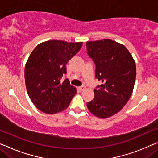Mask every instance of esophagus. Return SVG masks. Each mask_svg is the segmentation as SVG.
I'll return each instance as SVG.
<instances>
[{
	"label": "esophagus",
	"instance_id": "1",
	"mask_svg": "<svg viewBox=\"0 0 158 158\" xmlns=\"http://www.w3.org/2000/svg\"><path fill=\"white\" fill-rule=\"evenodd\" d=\"M85 89V86H81V87H78V89H79V90H81V91L83 90V89Z\"/></svg>",
	"mask_w": 158,
	"mask_h": 158
}]
</instances>
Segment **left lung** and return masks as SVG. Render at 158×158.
Returning a JSON list of instances; mask_svg holds the SVG:
<instances>
[{
	"instance_id": "left-lung-1",
	"label": "left lung",
	"mask_w": 158,
	"mask_h": 158,
	"mask_svg": "<svg viewBox=\"0 0 158 158\" xmlns=\"http://www.w3.org/2000/svg\"><path fill=\"white\" fill-rule=\"evenodd\" d=\"M86 47L95 64V77L102 82L94 89V98L87 106L99 118L110 117L131 96L136 76L135 60L124 45L111 40L87 42Z\"/></svg>"
}]
</instances>
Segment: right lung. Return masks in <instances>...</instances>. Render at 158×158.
I'll return each instance as SVG.
<instances>
[{"label": "right lung", "instance_id": "obj_1", "mask_svg": "<svg viewBox=\"0 0 158 158\" xmlns=\"http://www.w3.org/2000/svg\"><path fill=\"white\" fill-rule=\"evenodd\" d=\"M82 42L50 40L38 44L26 63L25 79L30 99L38 110L53 114L66 109L73 96L76 87L68 79L65 65L73 57Z\"/></svg>", "mask_w": 158, "mask_h": 158}]
</instances>
